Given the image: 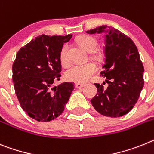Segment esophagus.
<instances>
[{"label": "esophagus", "instance_id": "1", "mask_svg": "<svg viewBox=\"0 0 154 154\" xmlns=\"http://www.w3.org/2000/svg\"><path fill=\"white\" fill-rule=\"evenodd\" d=\"M85 86V85L84 84H81V83H76L75 85V87L77 88V89H81V88L84 87Z\"/></svg>", "mask_w": 154, "mask_h": 154}]
</instances>
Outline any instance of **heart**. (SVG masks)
<instances>
[{"instance_id":"obj_1","label":"heart","mask_w":154,"mask_h":154,"mask_svg":"<svg viewBox=\"0 0 154 154\" xmlns=\"http://www.w3.org/2000/svg\"><path fill=\"white\" fill-rule=\"evenodd\" d=\"M77 42L81 47L89 52H93L97 49V39L91 36L83 35L78 38ZM68 45L64 44L61 48L59 53L60 62L63 66H67L69 64V59L68 55ZM97 72V66L92 62L86 64H77L71 66L67 69L64 73V77L68 81L78 83H84L92 78V76Z\"/></svg>"}]
</instances>
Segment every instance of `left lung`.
Masks as SVG:
<instances>
[{
	"label": "left lung",
	"instance_id": "obj_1",
	"mask_svg": "<svg viewBox=\"0 0 154 154\" xmlns=\"http://www.w3.org/2000/svg\"><path fill=\"white\" fill-rule=\"evenodd\" d=\"M86 32L106 33L105 63L100 75L106 79L108 86L105 89L103 85L95 83L97 93L91 99L92 105L104 116H123L133 108L144 85V68L137 47L125 34L107 26Z\"/></svg>",
	"mask_w": 154,
	"mask_h": 154
}]
</instances>
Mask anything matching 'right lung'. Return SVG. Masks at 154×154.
Returning <instances> with one entry per match:
<instances>
[{
  "mask_svg": "<svg viewBox=\"0 0 154 154\" xmlns=\"http://www.w3.org/2000/svg\"><path fill=\"white\" fill-rule=\"evenodd\" d=\"M72 36L41 35L16 54L12 65L15 94L23 111L38 122H50L61 115L74 90L73 82L52 86L61 77V48Z\"/></svg>",
  "mask_w": 154,
  "mask_h": 154,
  "instance_id": "add662e5",
  "label": "right lung"
}]
</instances>
